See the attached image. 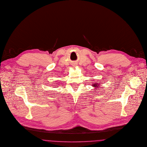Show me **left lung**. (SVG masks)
Instances as JSON below:
<instances>
[{"instance_id": "left-lung-1", "label": "left lung", "mask_w": 147, "mask_h": 147, "mask_svg": "<svg viewBox=\"0 0 147 147\" xmlns=\"http://www.w3.org/2000/svg\"><path fill=\"white\" fill-rule=\"evenodd\" d=\"M92 86L94 87V88H96V87H97L98 88H99V85H98V83H96V84H94V85H92ZM96 89H97V88H96Z\"/></svg>"}]
</instances>
